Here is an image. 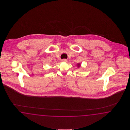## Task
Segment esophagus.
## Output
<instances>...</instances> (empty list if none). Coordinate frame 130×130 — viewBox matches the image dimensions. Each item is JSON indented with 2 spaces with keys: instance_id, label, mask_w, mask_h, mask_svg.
Wrapping results in <instances>:
<instances>
[{
  "instance_id": "obj_1",
  "label": "esophagus",
  "mask_w": 130,
  "mask_h": 130,
  "mask_svg": "<svg viewBox=\"0 0 130 130\" xmlns=\"http://www.w3.org/2000/svg\"><path fill=\"white\" fill-rule=\"evenodd\" d=\"M62 61H63V62H67V60H66V59H64L62 60Z\"/></svg>"
}]
</instances>
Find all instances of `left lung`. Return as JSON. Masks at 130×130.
Listing matches in <instances>:
<instances>
[{
    "label": "left lung",
    "mask_w": 130,
    "mask_h": 130,
    "mask_svg": "<svg viewBox=\"0 0 130 130\" xmlns=\"http://www.w3.org/2000/svg\"><path fill=\"white\" fill-rule=\"evenodd\" d=\"M79 66H80V64H78V67H79Z\"/></svg>",
    "instance_id": "1"
}]
</instances>
